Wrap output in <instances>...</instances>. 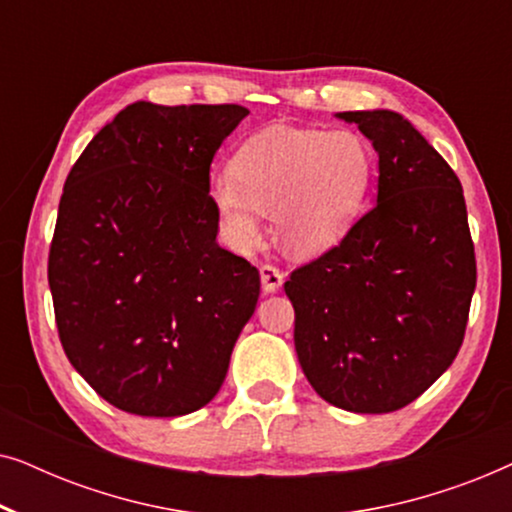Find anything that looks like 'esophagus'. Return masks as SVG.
Segmentation results:
<instances>
[{"label": "esophagus", "instance_id": "esophagus-1", "mask_svg": "<svg viewBox=\"0 0 512 512\" xmlns=\"http://www.w3.org/2000/svg\"><path fill=\"white\" fill-rule=\"evenodd\" d=\"M284 284V272L275 265H261V286L265 293H277Z\"/></svg>", "mask_w": 512, "mask_h": 512}]
</instances>
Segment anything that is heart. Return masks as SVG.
Segmentation results:
<instances>
[{
	"instance_id": "heart-1",
	"label": "heart",
	"mask_w": 512,
	"mask_h": 512,
	"mask_svg": "<svg viewBox=\"0 0 512 512\" xmlns=\"http://www.w3.org/2000/svg\"><path fill=\"white\" fill-rule=\"evenodd\" d=\"M373 179V158L354 132L265 128L209 179V198L233 244L261 242L263 212H275L284 244L317 254L338 244L359 214Z\"/></svg>"
}]
</instances>
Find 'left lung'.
<instances>
[{
	"label": "left lung",
	"mask_w": 512,
	"mask_h": 512,
	"mask_svg": "<svg viewBox=\"0 0 512 512\" xmlns=\"http://www.w3.org/2000/svg\"><path fill=\"white\" fill-rule=\"evenodd\" d=\"M377 151V198L338 247L293 270L296 354L335 408L382 415L452 366L475 291L464 191L443 156L389 109L342 111Z\"/></svg>",
	"instance_id": "obj_1"
}]
</instances>
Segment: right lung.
Segmentation results:
<instances>
[{
  "label": "right lung",
  "instance_id": "right-lung-1",
  "mask_svg": "<svg viewBox=\"0 0 512 512\" xmlns=\"http://www.w3.org/2000/svg\"><path fill=\"white\" fill-rule=\"evenodd\" d=\"M249 109L135 102L60 198L48 286L67 359L118 410L181 417L219 394L261 277L219 247L209 167Z\"/></svg>",
  "mask_w": 512,
  "mask_h": 512
}]
</instances>
